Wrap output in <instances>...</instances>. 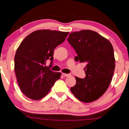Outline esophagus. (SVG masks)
<instances>
[{
    "label": "esophagus",
    "mask_w": 129,
    "mask_h": 129,
    "mask_svg": "<svg viewBox=\"0 0 129 129\" xmlns=\"http://www.w3.org/2000/svg\"><path fill=\"white\" fill-rule=\"evenodd\" d=\"M62 76H64V77H69V76H71V74H65V73H62Z\"/></svg>",
    "instance_id": "1"
}]
</instances>
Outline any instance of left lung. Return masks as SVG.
<instances>
[{
    "instance_id": "8db88e82",
    "label": "left lung",
    "mask_w": 129,
    "mask_h": 129,
    "mask_svg": "<svg viewBox=\"0 0 129 129\" xmlns=\"http://www.w3.org/2000/svg\"><path fill=\"white\" fill-rule=\"evenodd\" d=\"M69 43L76 50L75 60L86 62V77H76L71 91L79 100L90 103L100 98L109 87L115 67L110 42L94 31L86 29L71 33Z\"/></svg>"
}]
</instances>
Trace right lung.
<instances>
[{
  "instance_id": "add662e5",
  "label": "right lung",
  "mask_w": 129,
  "mask_h": 129,
  "mask_svg": "<svg viewBox=\"0 0 129 129\" xmlns=\"http://www.w3.org/2000/svg\"><path fill=\"white\" fill-rule=\"evenodd\" d=\"M69 32L37 30L22 40L16 52L14 71L22 93L34 100L42 99L48 93L60 72L50 69L53 60V50L63 43ZM51 61L49 67L46 62Z\"/></svg>"
}]
</instances>
